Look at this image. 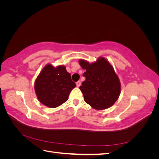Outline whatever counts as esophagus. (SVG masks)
<instances>
[{
    "mask_svg": "<svg viewBox=\"0 0 159 159\" xmlns=\"http://www.w3.org/2000/svg\"><path fill=\"white\" fill-rule=\"evenodd\" d=\"M76 85H77V87L79 88L80 86L81 85V81H77V82H76Z\"/></svg>",
    "mask_w": 159,
    "mask_h": 159,
    "instance_id": "esophagus-1",
    "label": "esophagus"
}]
</instances>
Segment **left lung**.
<instances>
[{"instance_id":"8db88e82","label":"left lung","mask_w":159,"mask_h":159,"mask_svg":"<svg viewBox=\"0 0 159 159\" xmlns=\"http://www.w3.org/2000/svg\"><path fill=\"white\" fill-rule=\"evenodd\" d=\"M79 63L85 70V80L80 87L85 102L97 110L111 107L121 93V83L113 66L102 57L91 64L81 59Z\"/></svg>"}]
</instances>
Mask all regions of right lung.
<instances>
[{"mask_svg": "<svg viewBox=\"0 0 159 159\" xmlns=\"http://www.w3.org/2000/svg\"><path fill=\"white\" fill-rule=\"evenodd\" d=\"M76 86L64 66L54 68L45 66L36 79L34 89L40 102L50 108H56L68 99L71 91Z\"/></svg>", "mask_w": 159, "mask_h": 159, "instance_id": "add662e5", "label": "right lung"}]
</instances>
